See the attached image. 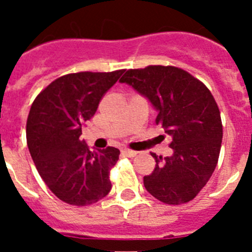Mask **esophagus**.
Wrapping results in <instances>:
<instances>
[{
    "mask_svg": "<svg viewBox=\"0 0 252 252\" xmlns=\"http://www.w3.org/2000/svg\"><path fill=\"white\" fill-rule=\"evenodd\" d=\"M122 154H124V155H126V157H128V158H133V157H136V155H137V151L130 150V149H124V150H122Z\"/></svg>",
    "mask_w": 252,
    "mask_h": 252,
    "instance_id": "34e87169",
    "label": "esophagus"
}]
</instances>
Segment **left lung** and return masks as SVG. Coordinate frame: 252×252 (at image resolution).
Masks as SVG:
<instances>
[{
	"label": "left lung",
	"instance_id": "1",
	"mask_svg": "<svg viewBox=\"0 0 252 252\" xmlns=\"http://www.w3.org/2000/svg\"><path fill=\"white\" fill-rule=\"evenodd\" d=\"M120 82L149 99L157 125L173 139L170 157L151 154L157 165L144 177L146 190L166 204L192 201L215 171L221 150V113L212 93L177 66L130 69Z\"/></svg>",
	"mask_w": 252,
	"mask_h": 252
}]
</instances>
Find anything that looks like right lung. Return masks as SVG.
<instances>
[{"mask_svg":"<svg viewBox=\"0 0 252 252\" xmlns=\"http://www.w3.org/2000/svg\"><path fill=\"white\" fill-rule=\"evenodd\" d=\"M124 70L81 72L51 82L32 102L26 122L29 151L46 186L60 201L88 206L111 190L110 170L120 150H92L79 139L104 93Z\"/></svg>","mask_w":252,"mask_h":252,"instance_id":"obj_1","label":"right lung"}]
</instances>
